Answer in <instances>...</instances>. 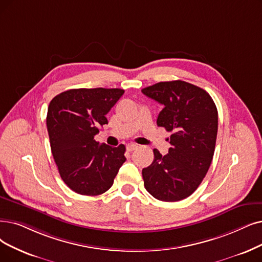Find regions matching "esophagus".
Segmentation results:
<instances>
[{"mask_svg":"<svg viewBox=\"0 0 262 262\" xmlns=\"http://www.w3.org/2000/svg\"><path fill=\"white\" fill-rule=\"evenodd\" d=\"M135 149H138V146H137V145H134V144H129V145H127V150H128V151H133V150H135Z\"/></svg>","mask_w":262,"mask_h":262,"instance_id":"esophagus-1","label":"esophagus"}]
</instances>
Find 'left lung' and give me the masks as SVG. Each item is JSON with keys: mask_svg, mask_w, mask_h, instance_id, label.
Here are the masks:
<instances>
[{"mask_svg": "<svg viewBox=\"0 0 262 262\" xmlns=\"http://www.w3.org/2000/svg\"><path fill=\"white\" fill-rule=\"evenodd\" d=\"M142 92L163 108L157 125L171 132L167 155L154 149V161L142 171L144 186L160 201L192 194L206 175L215 150L218 113L211 96L183 80L161 81Z\"/></svg>", "mask_w": 262, "mask_h": 262, "instance_id": "obj_1", "label": "left lung"}]
</instances>
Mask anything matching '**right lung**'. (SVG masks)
I'll use <instances>...</instances> for the list:
<instances>
[{"label":"right lung","instance_id":"add662e5","mask_svg":"<svg viewBox=\"0 0 262 262\" xmlns=\"http://www.w3.org/2000/svg\"><path fill=\"white\" fill-rule=\"evenodd\" d=\"M123 89H71L49 103L47 130L61 179L73 191L99 195L107 191L125 161V147L99 144L95 137L107 124L106 114Z\"/></svg>","mask_w":262,"mask_h":262}]
</instances>
